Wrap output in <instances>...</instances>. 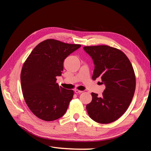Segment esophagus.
Masks as SVG:
<instances>
[{"instance_id": "obj_1", "label": "esophagus", "mask_w": 151, "mask_h": 151, "mask_svg": "<svg viewBox=\"0 0 151 151\" xmlns=\"http://www.w3.org/2000/svg\"><path fill=\"white\" fill-rule=\"evenodd\" d=\"M83 91L77 90V89H76V90H75V93H76V94H78V93H83Z\"/></svg>"}]
</instances>
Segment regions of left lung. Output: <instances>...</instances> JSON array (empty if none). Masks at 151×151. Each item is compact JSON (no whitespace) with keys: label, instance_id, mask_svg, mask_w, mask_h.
I'll return each mask as SVG.
<instances>
[{"label":"left lung","instance_id":"obj_1","mask_svg":"<svg viewBox=\"0 0 151 151\" xmlns=\"http://www.w3.org/2000/svg\"><path fill=\"white\" fill-rule=\"evenodd\" d=\"M94 65L93 80L101 78L106 88L103 95L92 93L86 105L89 116L96 122L111 123L120 118L131 104L136 78L131 62L124 52L106 45L84 47Z\"/></svg>","mask_w":151,"mask_h":151}]
</instances>
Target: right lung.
<instances>
[{
    "label": "right lung",
    "instance_id": "right-lung-1",
    "mask_svg": "<svg viewBox=\"0 0 151 151\" xmlns=\"http://www.w3.org/2000/svg\"><path fill=\"white\" fill-rule=\"evenodd\" d=\"M81 47L48 39L32 50L22 66L20 81L22 94L30 111L38 118L52 121L63 116L74 91L59 86L65 58Z\"/></svg>",
    "mask_w": 151,
    "mask_h": 151
}]
</instances>
